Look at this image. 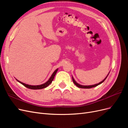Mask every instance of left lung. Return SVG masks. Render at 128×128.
<instances>
[{
  "label": "left lung",
  "mask_w": 128,
  "mask_h": 128,
  "mask_svg": "<svg viewBox=\"0 0 128 128\" xmlns=\"http://www.w3.org/2000/svg\"><path fill=\"white\" fill-rule=\"evenodd\" d=\"M110 72H109V73L108 74V75H107V76H106V77H105V78H104V79L102 81V82H99V83L96 84H94V85H91V86H83V85H80V84H78V83H77V82H76V81L74 80V77H73L72 76V81H73L74 83L77 87H78V88H92L96 87V86H99V85H100V84L104 82V80H105L106 79V78L107 77V76H108V75H109Z\"/></svg>",
  "instance_id": "left-lung-1"
}]
</instances>
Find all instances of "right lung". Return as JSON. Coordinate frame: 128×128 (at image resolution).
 <instances>
[{
    "label": "right lung",
    "instance_id": "1",
    "mask_svg": "<svg viewBox=\"0 0 128 128\" xmlns=\"http://www.w3.org/2000/svg\"><path fill=\"white\" fill-rule=\"evenodd\" d=\"M58 68H57L56 70L53 72L51 76L50 77V78L48 80L47 82H46L45 83L42 84H40V85H38V86H32V85H29V84L23 83V82H21V81L18 80L17 79H16V80L18 81V82L22 84L23 86H26L27 88L32 89V90H38V89H42V88H45L47 86H48L52 82V81H53L54 78V76L56 74V72H58Z\"/></svg>",
    "mask_w": 128,
    "mask_h": 128
}]
</instances>
